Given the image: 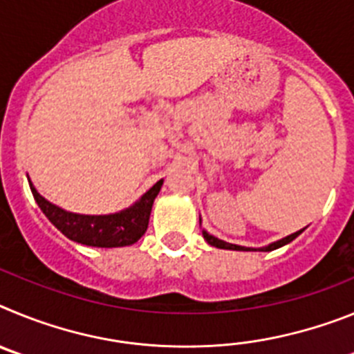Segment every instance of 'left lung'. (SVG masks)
<instances>
[{"mask_svg":"<svg viewBox=\"0 0 354 354\" xmlns=\"http://www.w3.org/2000/svg\"><path fill=\"white\" fill-rule=\"evenodd\" d=\"M301 232H303V230H298V232L290 234V236L283 237V239L277 241V243H271V245L264 246V248H259V250H261V252H271V250L280 248V246L287 245V243H290V241L296 239V237H298L299 234H301ZM202 234H204V239L207 241L209 245H211V246H216V248H221V250H237V252H248V250H250V252H252V250H255V248H246V246L232 245V243H225V241H221V239H218V237L211 236V234L205 232V230H202Z\"/></svg>","mask_w":354,"mask_h":354,"instance_id":"8db88e82","label":"left lung"}]
</instances>
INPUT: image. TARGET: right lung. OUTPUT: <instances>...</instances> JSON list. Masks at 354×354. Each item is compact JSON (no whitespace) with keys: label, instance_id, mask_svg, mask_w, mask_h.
<instances>
[{"label":"right lung","instance_id":"add662e5","mask_svg":"<svg viewBox=\"0 0 354 354\" xmlns=\"http://www.w3.org/2000/svg\"><path fill=\"white\" fill-rule=\"evenodd\" d=\"M161 186L162 180H158L136 204L124 211L115 212V214L88 216L67 212L58 205L51 204L30 183L31 193L35 196L39 207L64 236L81 245L97 246V248H118V246L134 245L149 227L152 204Z\"/></svg>","mask_w":354,"mask_h":354}]
</instances>
